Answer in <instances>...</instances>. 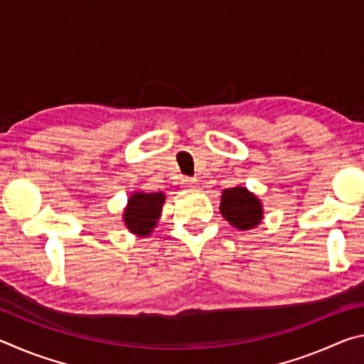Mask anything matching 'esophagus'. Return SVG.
Masks as SVG:
<instances>
[{
	"mask_svg": "<svg viewBox=\"0 0 364 364\" xmlns=\"http://www.w3.org/2000/svg\"><path fill=\"white\" fill-rule=\"evenodd\" d=\"M183 184H184V188H186V189H196L197 188V181L194 180V178H186V180L183 181Z\"/></svg>",
	"mask_w": 364,
	"mask_h": 364,
	"instance_id": "esophagus-1",
	"label": "esophagus"
}]
</instances>
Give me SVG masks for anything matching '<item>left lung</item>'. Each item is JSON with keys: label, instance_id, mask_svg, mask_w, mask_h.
<instances>
[{"label": "left lung", "instance_id": "1", "mask_svg": "<svg viewBox=\"0 0 364 364\" xmlns=\"http://www.w3.org/2000/svg\"><path fill=\"white\" fill-rule=\"evenodd\" d=\"M220 213L232 228L249 231L262 223L263 205L262 200L245 186H234L221 193Z\"/></svg>", "mask_w": 364, "mask_h": 364}]
</instances>
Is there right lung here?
<instances>
[{
    "instance_id": "1",
    "label": "right lung",
    "mask_w": 364,
    "mask_h": 364,
    "mask_svg": "<svg viewBox=\"0 0 364 364\" xmlns=\"http://www.w3.org/2000/svg\"><path fill=\"white\" fill-rule=\"evenodd\" d=\"M164 204L165 194L162 191L160 193H143V191L133 193L128 197L127 207L122 213L125 228L138 237L151 236L159 225Z\"/></svg>"
}]
</instances>
